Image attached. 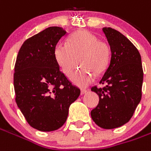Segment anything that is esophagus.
<instances>
[{
  "label": "esophagus",
  "instance_id": "obj_1",
  "mask_svg": "<svg viewBox=\"0 0 151 151\" xmlns=\"http://www.w3.org/2000/svg\"><path fill=\"white\" fill-rule=\"evenodd\" d=\"M86 92H87V90H86V89H82V90H81V94H82V95H84V94H86Z\"/></svg>",
  "mask_w": 151,
  "mask_h": 151
}]
</instances>
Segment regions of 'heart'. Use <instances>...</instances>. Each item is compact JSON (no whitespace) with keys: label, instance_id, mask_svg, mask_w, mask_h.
<instances>
[{"label":"heart","instance_id":"heart-1","mask_svg":"<svg viewBox=\"0 0 151 151\" xmlns=\"http://www.w3.org/2000/svg\"><path fill=\"white\" fill-rule=\"evenodd\" d=\"M110 48L106 42L98 41L90 32H76L67 40V45L58 44L54 55L56 63L66 76H70L78 64L83 66L71 77V81L79 86L93 82L95 74L101 73L108 66Z\"/></svg>","mask_w":151,"mask_h":151}]
</instances>
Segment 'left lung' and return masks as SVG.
Wrapping results in <instances>:
<instances>
[{"mask_svg": "<svg viewBox=\"0 0 151 151\" xmlns=\"http://www.w3.org/2000/svg\"><path fill=\"white\" fill-rule=\"evenodd\" d=\"M110 46L111 58L101 84L91 91L99 96V104L91 112V119L105 129L119 127L132 117L142 99L143 69L136 46L121 32L103 28Z\"/></svg>", "mask_w": 151, "mask_h": 151, "instance_id": "left-lung-1", "label": "left lung"}]
</instances>
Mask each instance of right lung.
Returning a JSON list of instances; mask_svg holds the SVG:
<instances>
[{"label": "right lung", "instance_id": "add662e5", "mask_svg": "<svg viewBox=\"0 0 151 151\" xmlns=\"http://www.w3.org/2000/svg\"><path fill=\"white\" fill-rule=\"evenodd\" d=\"M67 33L60 27H49L27 39L18 53L14 73L15 101L28 124L50 132L62 127L68 109L80 95L60 70L54 50Z\"/></svg>", "mask_w": 151, "mask_h": 151}]
</instances>
